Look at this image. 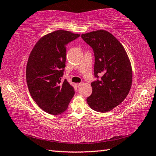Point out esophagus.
I'll list each match as a JSON object with an SVG mask.
<instances>
[{
  "label": "esophagus",
  "mask_w": 156,
  "mask_h": 156,
  "mask_svg": "<svg viewBox=\"0 0 156 156\" xmlns=\"http://www.w3.org/2000/svg\"><path fill=\"white\" fill-rule=\"evenodd\" d=\"M83 85V83H78V87L80 88L81 87V86Z\"/></svg>",
  "instance_id": "esophagus-1"
}]
</instances>
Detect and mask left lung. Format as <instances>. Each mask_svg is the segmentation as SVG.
I'll use <instances>...</instances> for the list:
<instances>
[{"label": "left lung", "mask_w": 156, "mask_h": 156, "mask_svg": "<svg viewBox=\"0 0 156 156\" xmlns=\"http://www.w3.org/2000/svg\"><path fill=\"white\" fill-rule=\"evenodd\" d=\"M94 53L92 94L87 102L92 109L107 112L127 96L132 83V69L125 48L118 39L105 30L81 35Z\"/></svg>", "instance_id": "obj_1"}]
</instances>
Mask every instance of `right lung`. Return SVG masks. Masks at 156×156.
<instances>
[{
    "label": "right lung",
    "instance_id": "right-lung-1",
    "mask_svg": "<svg viewBox=\"0 0 156 156\" xmlns=\"http://www.w3.org/2000/svg\"><path fill=\"white\" fill-rule=\"evenodd\" d=\"M79 36L68 31H53L42 37L30 53L26 68L29 91L37 105L50 114L64 112L75 94L73 87L62 78L66 45Z\"/></svg>",
    "mask_w": 156,
    "mask_h": 156
}]
</instances>
